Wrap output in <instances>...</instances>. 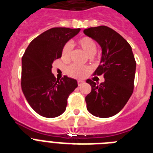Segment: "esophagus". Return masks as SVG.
<instances>
[{"label":"esophagus","instance_id":"obj_1","mask_svg":"<svg viewBox=\"0 0 153 153\" xmlns=\"http://www.w3.org/2000/svg\"><path fill=\"white\" fill-rule=\"evenodd\" d=\"M84 81L83 80H78L77 81V84H78V86H80V85H82L84 84Z\"/></svg>","mask_w":153,"mask_h":153}]
</instances>
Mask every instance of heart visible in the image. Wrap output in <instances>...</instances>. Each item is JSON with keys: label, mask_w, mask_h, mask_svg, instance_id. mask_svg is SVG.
<instances>
[{"label": "heart", "mask_w": 153, "mask_h": 153, "mask_svg": "<svg viewBox=\"0 0 153 153\" xmlns=\"http://www.w3.org/2000/svg\"><path fill=\"white\" fill-rule=\"evenodd\" d=\"M76 44L82 49L83 51L89 56L96 53L97 45L96 41L88 37V36H84L80 39H78L76 41ZM62 59L65 62L69 61L70 58L71 53V46L69 44H65L63 46L62 49ZM88 67L80 66L78 65H72L68 69V73L69 75L75 78H83L89 73Z\"/></svg>", "instance_id": "b5f03b06"}]
</instances>
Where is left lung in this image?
<instances>
[{
    "label": "left lung",
    "instance_id": "left-lung-1",
    "mask_svg": "<svg viewBox=\"0 0 153 153\" xmlns=\"http://www.w3.org/2000/svg\"><path fill=\"white\" fill-rule=\"evenodd\" d=\"M84 33L102 48L101 64L94 74L105 79L101 84L87 80L91 87L85 97L87 109L94 116L109 118L123 109L134 91L136 61L130 45L111 27H90Z\"/></svg>",
    "mask_w": 153,
    "mask_h": 153
}]
</instances>
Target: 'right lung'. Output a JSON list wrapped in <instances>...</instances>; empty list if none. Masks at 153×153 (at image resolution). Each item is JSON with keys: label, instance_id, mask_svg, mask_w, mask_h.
Wrapping results in <instances>:
<instances>
[{"label": "right lung", "instance_id": "obj_1", "mask_svg": "<svg viewBox=\"0 0 153 153\" xmlns=\"http://www.w3.org/2000/svg\"><path fill=\"white\" fill-rule=\"evenodd\" d=\"M80 28L53 27L30 42L22 57L21 88L32 109L42 117L55 118L66 108L68 97L77 81L64 76L57 80L51 69L53 61L62 57V49Z\"/></svg>", "mask_w": 153, "mask_h": 153}]
</instances>
